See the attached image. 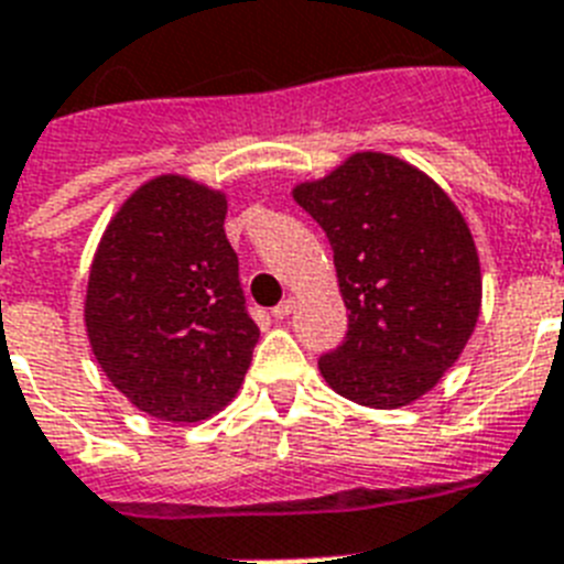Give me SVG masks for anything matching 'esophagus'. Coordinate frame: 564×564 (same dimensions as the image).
Listing matches in <instances>:
<instances>
[{
    "label": "esophagus",
    "instance_id": "34e87169",
    "mask_svg": "<svg viewBox=\"0 0 564 564\" xmlns=\"http://www.w3.org/2000/svg\"><path fill=\"white\" fill-rule=\"evenodd\" d=\"M292 312H295V297H286V301H281V304L274 306L272 310V315L278 321H283V318H290Z\"/></svg>",
    "mask_w": 564,
    "mask_h": 564
}]
</instances>
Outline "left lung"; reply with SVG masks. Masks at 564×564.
<instances>
[{
  "label": "left lung",
  "instance_id": "obj_1",
  "mask_svg": "<svg viewBox=\"0 0 564 564\" xmlns=\"http://www.w3.org/2000/svg\"><path fill=\"white\" fill-rule=\"evenodd\" d=\"M333 246L347 338L318 361L361 406L395 410L458 361L481 310L470 226L435 180L381 151H355L292 188Z\"/></svg>",
  "mask_w": 564,
  "mask_h": 564
}]
</instances>
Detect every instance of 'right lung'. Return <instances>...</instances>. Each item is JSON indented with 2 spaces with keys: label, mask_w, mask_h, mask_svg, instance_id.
<instances>
[{
  "label": "right lung",
  "mask_w": 564,
  "mask_h": 564,
  "mask_svg": "<svg viewBox=\"0 0 564 564\" xmlns=\"http://www.w3.org/2000/svg\"><path fill=\"white\" fill-rule=\"evenodd\" d=\"M226 194L160 174L99 238L85 333L102 372L151 419L194 424L238 395L260 329L226 240Z\"/></svg>",
  "instance_id": "add662e5"
}]
</instances>
